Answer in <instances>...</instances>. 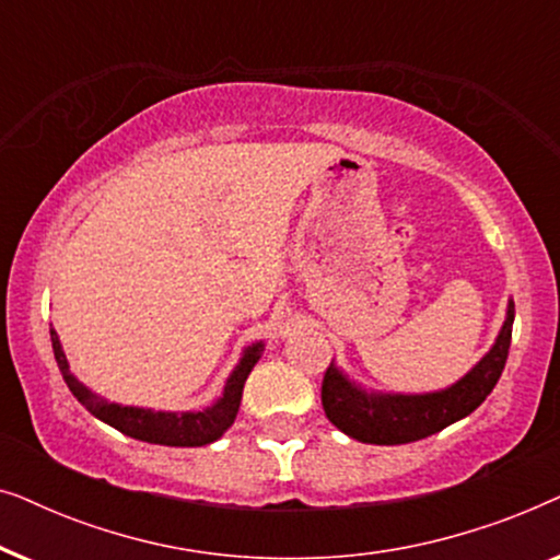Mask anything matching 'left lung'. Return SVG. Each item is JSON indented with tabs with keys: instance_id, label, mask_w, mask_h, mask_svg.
Wrapping results in <instances>:
<instances>
[{
	"instance_id": "left-lung-1",
	"label": "left lung",
	"mask_w": 560,
	"mask_h": 560,
	"mask_svg": "<svg viewBox=\"0 0 560 560\" xmlns=\"http://www.w3.org/2000/svg\"><path fill=\"white\" fill-rule=\"evenodd\" d=\"M512 320H515V303L510 301L508 318H504L492 349L471 366V372H466L462 380L439 393H374V389H364L354 380H349L331 362L324 374V387H320L326 418L349 439L377 443V446L412 443L443 431L446 425L477 410L494 389L504 362H508Z\"/></svg>"
}]
</instances>
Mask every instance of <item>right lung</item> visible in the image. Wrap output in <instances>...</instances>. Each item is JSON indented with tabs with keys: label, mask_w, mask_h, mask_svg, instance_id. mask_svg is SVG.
<instances>
[{
	"label": "right lung",
	"mask_w": 560,
	"mask_h": 560,
	"mask_svg": "<svg viewBox=\"0 0 560 560\" xmlns=\"http://www.w3.org/2000/svg\"><path fill=\"white\" fill-rule=\"evenodd\" d=\"M52 354H56L58 370L63 374L68 389H71L75 400L86 408L91 416L104 420L106 425L117 428L119 433L129 435V439L160 443V446H206L213 443L232 428L236 412H240L242 389L247 382L252 366L262 357L265 343L257 341L242 351L240 364L229 374L224 393L213 405L203 410H186V412H165V410H150V408H135V405H119L104 400L102 395L91 393V389L73 377L68 359L60 347V339L56 328H50Z\"/></svg>",
	"instance_id": "right-lung-1"
}]
</instances>
